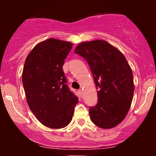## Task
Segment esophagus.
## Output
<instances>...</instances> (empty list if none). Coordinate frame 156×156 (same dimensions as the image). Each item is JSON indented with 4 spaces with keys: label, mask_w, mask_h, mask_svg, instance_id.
I'll return each instance as SVG.
<instances>
[{
    "label": "esophagus",
    "mask_w": 156,
    "mask_h": 156,
    "mask_svg": "<svg viewBox=\"0 0 156 156\" xmlns=\"http://www.w3.org/2000/svg\"><path fill=\"white\" fill-rule=\"evenodd\" d=\"M78 94H79V96L82 97V95H83V90H81V89H79V90L78 91Z\"/></svg>",
    "instance_id": "obj_1"
}]
</instances>
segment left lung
<instances>
[{
  "label": "left lung",
  "mask_w": 156,
  "mask_h": 156,
  "mask_svg": "<svg viewBox=\"0 0 156 156\" xmlns=\"http://www.w3.org/2000/svg\"><path fill=\"white\" fill-rule=\"evenodd\" d=\"M75 53L89 64L99 90L98 103L89 108L91 120L103 129L117 126L126 117L134 92L133 72L125 55L99 39L81 42Z\"/></svg>",
  "instance_id": "obj_1"
}]
</instances>
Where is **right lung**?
Wrapping results in <instances>:
<instances>
[{
  "label": "right lung",
  "mask_w": 156,
  "mask_h": 156,
  "mask_svg": "<svg viewBox=\"0 0 156 156\" xmlns=\"http://www.w3.org/2000/svg\"><path fill=\"white\" fill-rule=\"evenodd\" d=\"M72 48L69 42L48 39L32 49L23 67L22 81L28 106L42 125L53 129L69 125L78 102L66 84L62 68Z\"/></svg>",
  "instance_id": "add662e5"
}]
</instances>
